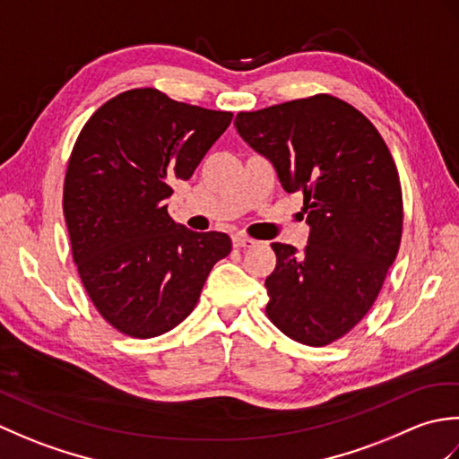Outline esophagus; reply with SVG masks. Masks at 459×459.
I'll list each match as a JSON object with an SVG mask.
<instances>
[{
    "label": "esophagus",
    "mask_w": 459,
    "mask_h": 459,
    "mask_svg": "<svg viewBox=\"0 0 459 459\" xmlns=\"http://www.w3.org/2000/svg\"><path fill=\"white\" fill-rule=\"evenodd\" d=\"M232 245H235V248H238V250H245V248L255 247L256 240L250 237H245V235H237L235 238H232Z\"/></svg>",
    "instance_id": "1"
}]
</instances>
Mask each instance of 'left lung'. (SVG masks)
I'll list each match as a JSON object with an SVG mask.
<instances>
[{"instance_id":"left-lung-1","label":"left lung","mask_w":459,"mask_h":459,"mask_svg":"<svg viewBox=\"0 0 459 459\" xmlns=\"http://www.w3.org/2000/svg\"><path fill=\"white\" fill-rule=\"evenodd\" d=\"M242 140L274 163L288 193H304V255L274 242L266 316L309 347L347 335L385 284L403 238V187L383 135L331 94L238 112Z\"/></svg>"}]
</instances>
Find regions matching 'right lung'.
<instances>
[{
  "mask_svg": "<svg viewBox=\"0 0 459 459\" xmlns=\"http://www.w3.org/2000/svg\"><path fill=\"white\" fill-rule=\"evenodd\" d=\"M232 112L132 89L96 110L68 158L63 211L73 260L96 311L120 333H168L195 309L230 255L224 232H193L163 201L189 179Z\"/></svg>",
  "mask_w": 459,
  "mask_h": 459,
  "instance_id": "1",
  "label": "right lung"
}]
</instances>
